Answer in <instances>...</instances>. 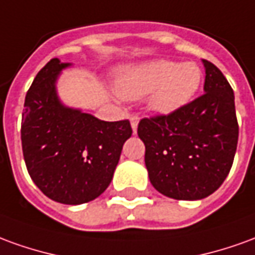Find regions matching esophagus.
Here are the masks:
<instances>
[{
	"label": "esophagus",
	"instance_id": "34e87169",
	"mask_svg": "<svg viewBox=\"0 0 255 255\" xmlns=\"http://www.w3.org/2000/svg\"><path fill=\"white\" fill-rule=\"evenodd\" d=\"M138 123H139V117H138V116H132V117H131V127H132L133 133L136 132V128H138Z\"/></svg>",
	"mask_w": 255,
	"mask_h": 255
}]
</instances>
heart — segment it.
<instances>
[{"label": "heart", "instance_id": "heart-1", "mask_svg": "<svg viewBox=\"0 0 255 255\" xmlns=\"http://www.w3.org/2000/svg\"><path fill=\"white\" fill-rule=\"evenodd\" d=\"M202 84V70L193 62L158 59L129 69L119 80L124 97L152 94L150 106L158 113H172L189 102Z\"/></svg>", "mask_w": 255, "mask_h": 255}]
</instances>
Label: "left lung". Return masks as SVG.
I'll return each instance as SVG.
<instances>
[{
	"label": "left lung",
	"instance_id": "obj_1",
	"mask_svg": "<svg viewBox=\"0 0 255 255\" xmlns=\"http://www.w3.org/2000/svg\"><path fill=\"white\" fill-rule=\"evenodd\" d=\"M203 62V95L172 113L145 117L138 124L150 182L177 200H199L214 193L231 171L239 138L232 87L217 66Z\"/></svg>",
	"mask_w": 255,
	"mask_h": 255
}]
</instances>
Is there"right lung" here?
<instances>
[{"label":"right lung","mask_w":255,"mask_h":255,"mask_svg":"<svg viewBox=\"0 0 255 255\" xmlns=\"http://www.w3.org/2000/svg\"><path fill=\"white\" fill-rule=\"evenodd\" d=\"M66 66L51 59L28 88L22 149L28 174L44 195L63 204H83L109 186L132 128L128 120L102 122L65 108L55 81Z\"/></svg>","instance_id":"obj_1"}]
</instances>
